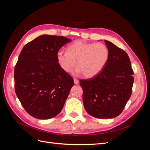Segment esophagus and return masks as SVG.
<instances>
[{
  "mask_svg": "<svg viewBox=\"0 0 150 150\" xmlns=\"http://www.w3.org/2000/svg\"><path fill=\"white\" fill-rule=\"evenodd\" d=\"M74 84H78L79 83V81L77 79H74Z\"/></svg>",
  "mask_w": 150,
  "mask_h": 150,
  "instance_id": "esophagus-1",
  "label": "esophagus"
}]
</instances>
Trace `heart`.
Returning a JSON list of instances; mask_svg holds the SVG:
<instances>
[{
    "instance_id": "obj_1",
    "label": "heart",
    "mask_w": 150,
    "mask_h": 150,
    "mask_svg": "<svg viewBox=\"0 0 150 150\" xmlns=\"http://www.w3.org/2000/svg\"><path fill=\"white\" fill-rule=\"evenodd\" d=\"M56 58L59 66L66 73H70L76 64L75 74H83L85 78H89L99 74L106 67L110 59V50L101 42L76 40L67 46V52L59 51Z\"/></svg>"
}]
</instances>
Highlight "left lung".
<instances>
[{"instance_id":"1","label":"left lung","mask_w":150,"mask_h":150,"mask_svg":"<svg viewBox=\"0 0 150 150\" xmlns=\"http://www.w3.org/2000/svg\"><path fill=\"white\" fill-rule=\"evenodd\" d=\"M110 59L104 69L94 78L80 80L86 111L93 117L109 119L120 115L132 93L133 71L127 53L104 40Z\"/></svg>"}]
</instances>
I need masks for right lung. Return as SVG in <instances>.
Here are the masks:
<instances>
[{
	"label": "right lung",
	"instance_id": "obj_1",
	"mask_svg": "<svg viewBox=\"0 0 150 150\" xmlns=\"http://www.w3.org/2000/svg\"><path fill=\"white\" fill-rule=\"evenodd\" d=\"M70 41L63 36L42 35L20 53L14 69L15 91L25 110L35 118L57 116L74 85L56 58L59 49Z\"/></svg>",
	"mask_w": 150,
	"mask_h": 150
}]
</instances>
